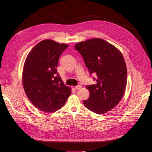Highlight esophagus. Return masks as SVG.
I'll return each instance as SVG.
<instances>
[{
  "label": "esophagus",
  "mask_w": 152,
  "mask_h": 152,
  "mask_svg": "<svg viewBox=\"0 0 152 152\" xmlns=\"http://www.w3.org/2000/svg\"><path fill=\"white\" fill-rule=\"evenodd\" d=\"M80 88H81V85H77L75 86V89H76V90H79Z\"/></svg>",
  "instance_id": "34e87169"
}]
</instances>
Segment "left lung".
<instances>
[{"label": "left lung", "mask_w": 152, "mask_h": 152, "mask_svg": "<svg viewBox=\"0 0 152 152\" xmlns=\"http://www.w3.org/2000/svg\"><path fill=\"white\" fill-rule=\"evenodd\" d=\"M90 74L97 76L96 84L86 86L89 98L83 104L90 111L103 114L114 108L123 97L127 83V67L121 52L106 41L96 38L77 43Z\"/></svg>", "instance_id": "obj_1"}]
</instances>
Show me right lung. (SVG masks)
Wrapping results in <instances>:
<instances>
[{"instance_id": "add662e5", "label": "right lung", "mask_w": 152, "mask_h": 152, "mask_svg": "<svg viewBox=\"0 0 152 152\" xmlns=\"http://www.w3.org/2000/svg\"><path fill=\"white\" fill-rule=\"evenodd\" d=\"M69 47L46 39L38 42L28 55L23 69L25 92L38 109L55 112L64 105L72 89L64 85L57 67L61 54Z\"/></svg>"}]
</instances>
